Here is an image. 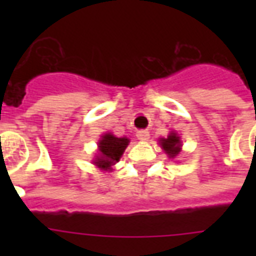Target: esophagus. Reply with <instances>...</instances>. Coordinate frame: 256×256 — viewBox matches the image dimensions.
Segmentation results:
<instances>
[{"instance_id": "obj_1", "label": "esophagus", "mask_w": 256, "mask_h": 256, "mask_svg": "<svg viewBox=\"0 0 256 256\" xmlns=\"http://www.w3.org/2000/svg\"><path fill=\"white\" fill-rule=\"evenodd\" d=\"M136 138L140 140H148L150 138V132L148 130H140V132H136Z\"/></svg>"}]
</instances>
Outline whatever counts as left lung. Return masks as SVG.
<instances>
[{"label":"left lung","mask_w":256,"mask_h":256,"mask_svg":"<svg viewBox=\"0 0 256 256\" xmlns=\"http://www.w3.org/2000/svg\"><path fill=\"white\" fill-rule=\"evenodd\" d=\"M160 144H162V148H164V152H168L170 156H176L180 152V144H179V138L175 136L174 132L170 134V136L166 138V140H160Z\"/></svg>","instance_id":"obj_1"}]
</instances>
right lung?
<instances>
[{"instance_id":"1","label":"right lung","mask_w":256,"mask_h":256,"mask_svg":"<svg viewBox=\"0 0 256 256\" xmlns=\"http://www.w3.org/2000/svg\"><path fill=\"white\" fill-rule=\"evenodd\" d=\"M128 138H116L112 134H106L100 140V156L96 158L94 164L100 166V168H110V166L116 164L124 154V148H128Z\"/></svg>"}]
</instances>
